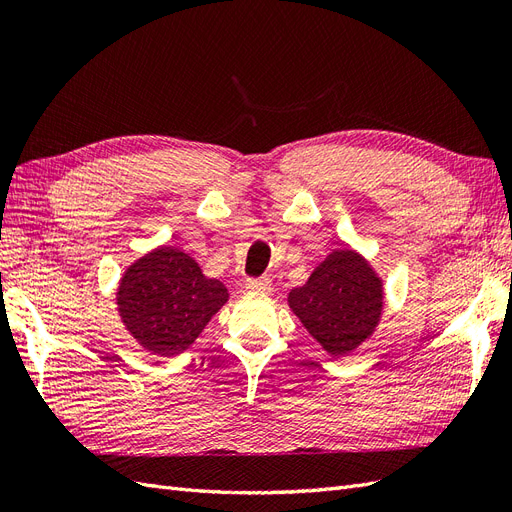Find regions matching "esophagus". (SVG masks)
Segmentation results:
<instances>
[{
    "label": "esophagus",
    "instance_id": "34e87169",
    "mask_svg": "<svg viewBox=\"0 0 512 512\" xmlns=\"http://www.w3.org/2000/svg\"><path fill=\"white\" fill-rule=\"evenodd\" d=\"M247 292H256V294H267L271 292V280L269 277H258V280H247L245 282Z\"/></svg>",
    "mask_w": 512,
    "mask_h": 512
}]
</instances>
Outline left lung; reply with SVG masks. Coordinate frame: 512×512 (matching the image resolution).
<instances>
[{
    "instance_id": "1",
    "label": "left lung",
    "mask_w": 512,
    "mask_h": 512,
    "mask_svg": "<svg viewBox=\"0 0 512 512\" xmlns=\"http://www.w3.org/2000/svg\"><path fill=\"white\" fill-rule=\"evenodd\" d=\"M288 307L333 359L374 337L384 314V282L354 247H337L288 292Z\"/></svg>"
}]
</instances>
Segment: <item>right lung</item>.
Wrapping results in <instances>:
<instances>
[{
  "mask_svg": "<svg viewBox=\"0 0 512 512\" xmlns=\"http://www.w3.org/2000/svg\"><path fill=\"white\" fill-rule=\"evenodd\" d=\"M228 297V288L207 277L194 256L158 245L121 273L115 305L138 346L175 356L196 342Z\"/></svg>",
  "mask_w": 512,
  "mask_h": 512,
  "instance_id": "obj_1",
  "label": "right lung"
}]
</instances>
